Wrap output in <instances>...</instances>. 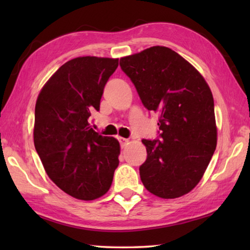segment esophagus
I'll return each mask as SVG.
<instances>
[{"label": "esophagus", "instance_id": "obj_1", "mask_svg": "<svg viewBox=\"0 0 250 250\" xmlns=\"http://www.w3.org/2000/svg\"><path fill=\"white\" fill-rule=\"evenodd\" d=\"M118 139H119V142H120V145H121V147H125L129 143V139L121 138V137H119Z\"/></svg>", "mask_w": 250, "mask_h": 250}]
</instances>
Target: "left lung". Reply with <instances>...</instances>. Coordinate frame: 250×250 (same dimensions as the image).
Returning <instances> with one entry per match:
<instances>
[{
    "instance_id": "8db88e82",
    "label": "left lung",
    "mask_w": 250,
    "mask_h": 250,
    "mask_svg": "<svg viewBox=\"0 0 250 250\" xmlns=\"http://www.w3.org/2000/svg\"><path fill=\"white\" fill-rule=\"evenodd\" d=\"M142 104L159 113L158 138L143 139L139 168L147 191L176 198L195 188L216 149L214 99L202 75L171 48L153 46L120 58Z\"/></svg>"
}]
</instances>
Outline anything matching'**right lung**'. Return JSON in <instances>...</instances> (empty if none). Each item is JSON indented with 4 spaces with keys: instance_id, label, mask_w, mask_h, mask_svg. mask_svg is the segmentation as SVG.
Returning a JSON list of instances; mask_svg holds the SVG:
<instances>
[{
    "instance_id": "add662e5",
    "label": "right lung",
    "mask_w": 250,
    "mask_h": 250,
    "mask_svg": "<svg viewBox=\"0 0 250 250\" xmlns=\"http://www.w3.org/2000/svg\"><path fill=\"white\" fill-rule=\"evenodd\" d=\"M119 59L77 57L65 62L46 83L35 105L34 145L55 184L78 200L108 192L119 166L117 139L91 128V113Z\"/></svg>"
}]
</instances>
